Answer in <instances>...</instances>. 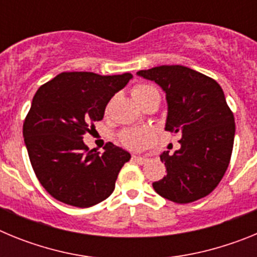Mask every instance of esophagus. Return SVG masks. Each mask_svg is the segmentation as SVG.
<instances>
[{"label": "esophagus", "mask_w": 257, "mask_h": 257, "mask_svg": "<svg viewBox=\"0 0 257 257\" xmlns=\"http://www.w3.org/2000/svg\"><path fill=\"white\" fill-rule=\"evenodd\" d=\"M133 161L136 163H140V165H144V163L148 161V158L144 156H136L135 154V156H133Z\"/></svg>", "instance_id": "obj_1"}]
</instances>
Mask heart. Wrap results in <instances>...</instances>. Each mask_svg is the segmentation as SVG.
I'll return each mask as SVG.
<instances>
[{
    "instance_id": "1",
    "label": "heart",
    "mask_w": 257,
    "mask_h": 257,
    "mask_svg": "<svg viewBox=\"0 0 257 257\" xmlns=\"http://www.w3.org/2000/svg\"><path fill=\"white\" fill-rule=\"evenodd\" d=\"M156 91V88L152 87V86L136 85L131 90V94H133L135 101H138L142 97H145L147 95ZM152 139H153L152 133L149 130H145V128H130V130H126L121 134V142L131 149L144 148L145 145H148L152 142Z\"/></svg>"
}]
</instances>
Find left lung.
I'll return each mask as SVG.
<instances>
[{"instance_id":"1","label":"left lung","mask_w":257,"mask_h":257,"mask_svg":"<svg viewBox=\"0 0 257 257\" xmlns=\"http://www.w3.org/2000/svg\"><path fill=\"white\" fill-rule=\"evenodd\" d=\"M136 74L162 88L167 101L165 130L181 135L180 149L161 153L167 175L154 181V190L176 203L203 198L225 174L234 143V117L222 88L184 65H160Z\"/></svg>"}]
</instances>
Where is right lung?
Wrapping results in <instances>:
<instances>
[{
	"instance_id": "add662e5",
	"label": "right lung",
	"mask_w": 257,
	"mask_h": 257,
	"mask_svg": "<svg viewBox=\"0 0 257 257\" xmlns=\"http://www.w3.org/2000/svg\"><path fill=\"white\" fill-rule=\"evenodd\" d=\"M131 78V73L64 72L37 90L23 136L36 176L55 199L85 208L113 193L130 153L112 143L101 154L90 151L82 136L103 119L106 104Z\"/></svg>"
}]
</instances>
